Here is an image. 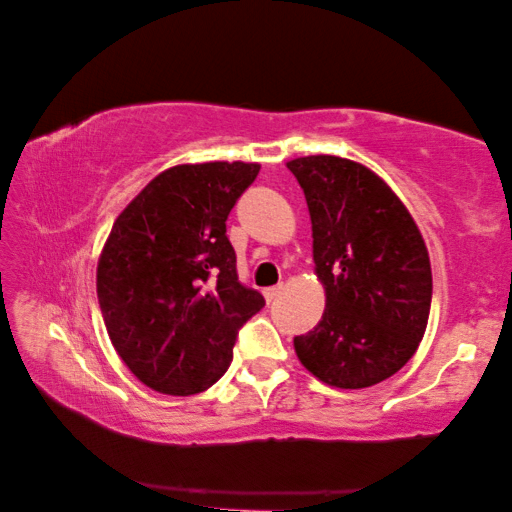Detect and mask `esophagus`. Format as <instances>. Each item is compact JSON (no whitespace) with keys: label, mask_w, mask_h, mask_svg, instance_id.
Wrapping results in <instances>:
<instances>
[{"label":"esophagus","mask_w":512,"mask_h":512,"mask_svg":"<svg viewBox=\"0 0 512 512\" xmlns=\"http://www.w3.org/2000/svg\"><path fill=\"white\" fill-rule=\"evenodd\" d=\"M281 292H283V283H279V286H274V288H265L263 290V297H265L267 304H270V301H274L276 297H279Z\"/></svg>","instance_id":"obj_1"}]
</instances>
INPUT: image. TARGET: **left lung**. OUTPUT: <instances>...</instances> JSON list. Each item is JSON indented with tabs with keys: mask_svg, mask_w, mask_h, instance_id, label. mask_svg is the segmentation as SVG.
Segmentation results:
<instances>
[{
	"mask_svg": "<svg viewBox=\"0 0 512 512\" xmlns=\"http://www.w3.org/2000/svg\"><path fill=\"white\" fill-rule=\"evenodd\" d=\"M313 224L326 308L297 335L301 365L342 390L370 388L404 367L431 313V261L413 215L379 174L349 158L288 161Z\"/></svg>",
	"mask_w": 512,
	"mask_h": 512,
	"instance_id": "left-lung-1",
	"label": "left lung"
}]
</instances>
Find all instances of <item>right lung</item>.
<instances>
[{
	"instance_id": "right-lung-1",
	"label": "right lung",
	"mask_w": 512,
	"mask_h": 512,
	"mask_svg": "<svg viewBox=\"0 0 512 512\" xmlns=\"http://www.w3.org/2000/svg\"><path fill=\"white\" fill-rule=\"evenodd\" d=\"M261 165L167 167L117 215L97 261V297L117 356L147 388L197 395L229 370L261 292L236 274L226 217Z\"/></svg>"
}]
</instances>
